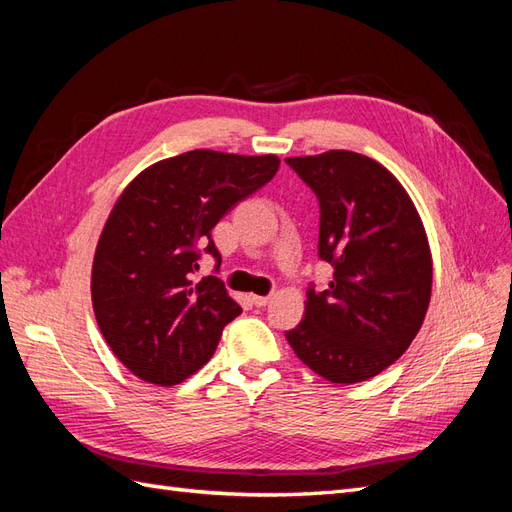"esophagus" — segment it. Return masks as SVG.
<instances>
[{
  "label": "esophagus",
  "instance_id": "34e87169",
  "mask_svg": "<svg viewBox=\"0 0 512 512\" xmlns=\"http://www.w3.org/2000/svg\"><path fill=\"white\" fill-rule=\"evenodd\" d=\"M269 301H271V297H260V294H252V303L256 307H265V305H269Z\"/></svg>",
  "mask_w": 512,
  "mask_h": 512
}]
</instances>
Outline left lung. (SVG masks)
I'll use <instances>...</instances> for the list:
<instances>
[{"label": "left lung", "instance_id": "1", "mask_svg": "<svg viewBox=\"0 0 512 512\" xmlns=\"http://www.w3.org/2000/svg\"><path fill=\"white\" fill-rule=\"evenodd\" d=\"M320 203L318 256L327 290L307 288L305 316L286 333L324 380L378 376L408 350L431 299V252L418 211L393 173L354 151L286 158Z\"/></svg>", "mask_w": 512, "mask_h": 512}]
</instances>
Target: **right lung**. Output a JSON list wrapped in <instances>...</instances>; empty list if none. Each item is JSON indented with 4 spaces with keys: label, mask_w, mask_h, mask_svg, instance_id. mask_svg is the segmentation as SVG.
<instances>
[{
    "label": "right lung",
    "mask_w": 512,
    "mask_h": 512,
    "mask_svg": "<svg viewBox=\"0 0 512 512\" xmlns=\"http://www.w3.org/2000/svg\"><path fill=\"white\" fill-rule=\"evenodd\" d=\"M277 168L273 153L194 149L151 164L117 198L96 247L91 301L108 348L134 376L173 386L211 359L241 307L215 275L194 282L200 247L218 271L213 226Z\"/></svg>",
    "instance_id": "obj_1"
}]
</instances>
